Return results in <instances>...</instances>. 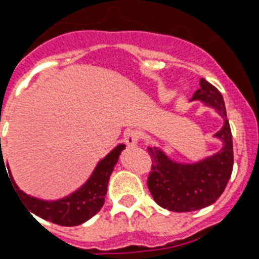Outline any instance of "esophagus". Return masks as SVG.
<instances>
[{"mask_svg":"<svg viewBox=\"0 0 259 259\" xmlns=\"http://www.w3.org/2000/svg\"><path fill=\"white\" fill-rule=\"evenodd\" d=\"M140 140V132L137 130H127L124 132V143L127 146H135Z\"/></svg>","mask_w":259,"mask_h":259,"instance_id":"esophagus-1","label":"esophagus"}]
</instances>
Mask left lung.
Here are the masks:
<instances>
[{
    "mask_svg": "<svg viewBox=\"0 0 259 259\" xmlns=\"http://www.w3.org/2000/svg\"><path fill=\"white\" fill-rule=\"evenodd\" d=\"M196 100L215 109L223 118V127L214 135L223 146L218 153L196 163H179L159 148H148L153 162L148 188L155 202L170 211H194L214 203L224 192L232 174V134L223 96L209 81L201 79L200 89L192 97V101Z\"/></svg>",
    "mask_w": 259,
    "mask_h": 259,
    "instance_id": "obj_1",
    "label": "left lung"
}]
</instances>
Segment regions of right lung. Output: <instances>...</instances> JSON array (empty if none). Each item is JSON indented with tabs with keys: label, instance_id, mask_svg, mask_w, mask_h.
I'll return each mask as SVG.
<instances>
[{
	"label": "right lung",
	"instance_id": "right-lung-1",
	"mask_svg": "<svg viewBox=\"0 0 259 259\" xmlns=\"http://www.w3.org/2000/svg\"><path fill=\"white\" fill-rule=\"evenodd\" d=\"M124 148V144H119L118 146H115L104 159L98 162L91 178L77 191L71 193L67 197L57 201H44L28 196L20 191L19 187L13 180L10 172L9 175L15 188L14 191H17V193L19 194V200L23 201L24 206H27L29 214L32 212L45 221L59 224V226H66V227L79 226L95 217L104 206L110 175L118 162L119 154ZM1 163H4L2 154L0 157V164Z\"/></svg>",
	"mask_w": 259,
	"mask_h": 259
}]
</instances>
